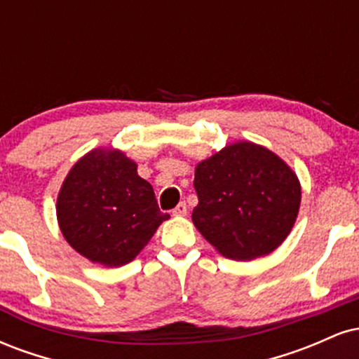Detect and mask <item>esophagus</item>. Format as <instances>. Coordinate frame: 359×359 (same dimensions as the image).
I'll return each mask as SVG.
<instances>
[{
    "label": "esophagus",
    "instance_id": "1",
    "mask_svg": "<svg viewBox=\"0 0 359 359\" xmlns=\"http://www.w3.org/2000/svg\"><path fill=\"white\" fill-rule=\"evenodd\" d=\"M172 214H174V216H177V217L185 216V214H187V205H185V203H180V204L177 205V208L174 209V211H172Z\"/></svg>",
    "mask_w": 359,
    "mask_h": 359
}]
</instances>
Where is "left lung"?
I'll use <instances>...</instances> for the list:
<instances>
[{
	"mask_svg": "<svg viewBox=\"0 0 359 359\" xmlns=\"http://www.w3.org/2000/svg\"><path fill=\"white\" fill-rule=\"evenodd\" d=\"M192 222L222 257L251 262L275 251L297 221L299 177L253 142L231 143L196 165Z\"/></svg>",
	"mask_w": 359,
	"mask_h": 359,
	"instance_id": "obj_1",
	"label": "left lung"
}]
</instances>
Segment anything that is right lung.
<instances>
[{"label":"right lung","instance_id":"obj_1","mask_svg":"<svg viewBox=\"0 0 359 359\" xmlns=\"http://www.w3.org/2000/svg\"><path fill=\"white\" fill-rule=\"evenodd\" d=\"M137 162L118 148H94L74 163L57 196L65 241L89 262L114 269L133 262L168 214Z\"/></svg>","mask_w":359,"mask_h":359}]
</instances>
